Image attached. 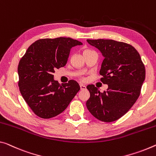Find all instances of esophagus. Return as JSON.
<instances>
[{
    "instance_id": "esophagus-1",
    "label": "esophagus",
    "mask_w": 156,
    "mask_h": 156,
    "mask_svg": "<svg viewBox=\"0 0 156 156\" xmlns=\"http://www.w3.org/2000/svg\"><path fill=\"white\" fill-rule=\"evenodd\" d=\"M80 86L81 90H85L86 88V86L85 85H83V84H81V83H80Z\"/></svg>"
}]
</instances>
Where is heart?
<instances>
[{
    "label": "heart",
    "mask_w": 156,
    "mask_h": 156,
    "mask_svg": "<svg viewBox=\"0 0 156 156\" xmlns=\"http://www.w3.org/2000/svg\"><path fill=\"white\" fill-rule=\"evenodd\" d=\"M86 51H87V50H86Z\"/></svg>",
    "instance_id": "heart-1"
}]
</instances>
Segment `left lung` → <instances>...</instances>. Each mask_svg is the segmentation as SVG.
<instances>
[{
  "label": "left lung",
  "instance_id": "1",
  "mask_svg": "<svg viewBox=\"0 0 156 156\" xmlns=\"http://www.w3.org/2000/svg\"><path fill=\"white\" fill-rule=\"evenodd\" d=\"M104 57L100 75L107 91L94 85L86 86L90 98L86 107L93 116L104 122L116 121L129 111L140 96L145 80V67L137 51L130 44L113 40H87Z\"/></svg>",
  "mask_w": 156,
  "mask_h": 156
}]
</instances>
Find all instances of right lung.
<instances>
[{
    "mask_svg": "<svg viewBox=\"0 0 156 156\" xmlns=\"http://www.w3.org/2000/svg\"><path fill=\"white\" fill-rule=\"evenodd\" d=\"M83 44L70 37L38 40L28 48L18 66L19 87L32 111L42 119L62 113L80 86L76 81L61 83L55 70L66 65L73 47Z\"/></svg>",
    "mask_w": 156,
    "mask_h": 156,
    "instance_id": "right-lung-1",
    "label": "right lung"
}]
</instances>
